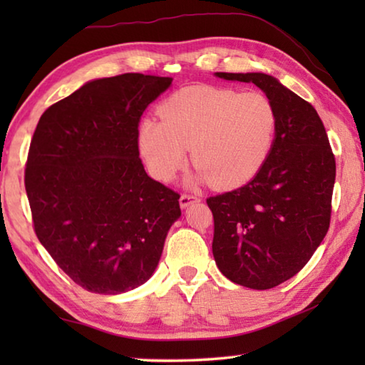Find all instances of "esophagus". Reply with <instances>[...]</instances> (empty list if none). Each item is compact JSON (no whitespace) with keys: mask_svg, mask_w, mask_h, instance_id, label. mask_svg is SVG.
Listing matches in <instances>:
<instances>
[{"mask_svg":"<svg viewBox=\"0 0 365 365\" xmlns=\"http://www.w3.org/2000/svg\"><path fill=\"white\" fill-rule=\"evenodd\" d=\"M196 201H200V197H197L196 195H190V193H183L182 196H180V206L182 207H188L191 202H196Z\"/></svg>","mask_w":365,"mask_h":365,"instance_id":"esophagus-1","label":"esophagus"}]
</instances>
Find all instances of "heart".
Segmentation results:
<instances>
[{
    "label": "heart",
    "mask_w": 365,
    "mask_h": 365,
    "mask_svg": "<svg viewBox=\"0 0 365 365\" xmlns=\"http://www.w3.org/2000/svg\"><path fill=\"white\" fill-rule=\"evenodd\" d=\"M160 119L138 123V150L160 182L174 180L190 148L197 180L235 188L255 178L267 163L279 130L275 104L262 91L195 85L170 95Z\"/></svg>",
    "instance_id": "1"
}]
</instances>
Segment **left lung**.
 Masks as SVG:
<instances>
[{"instance_id": "left-lung-1", "label": "left lung", "mask_w": 365, "mask_h": 365, "mask_svg": "<svg viewBox=\"0 0 365 365\" xmlns=\"http://www.w3.org/2000/svg\"><path fill=\"white\" fill-rule=\"evenodd\" d=\"M255 83L279 113L275 145L245 187L207 197L212 255L228 280L269 289L304 267L329 232L335 154L317 110L267 73L215 72Z\"/></svg>"}]
</instances>
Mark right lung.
<instances>
[{
    "instance_id": "obj_1",
    "label": "right lung",
    "mask_w": 365,
    "mask_h": 365,
    "mask_svg": "<svg viewBox=\"0 0 365 365\" xmlns=\"http://www.w3.org/2000/svg\"><path fill=\"white\" fill-rule=\"evenodd\" d=\"M172 77L93 80L41 114L30 141L26 191L34 230L86 292L119 294L145 283L180 215L177 191L153 180L138 122Z\"/></svg>"
}]
</instances>
